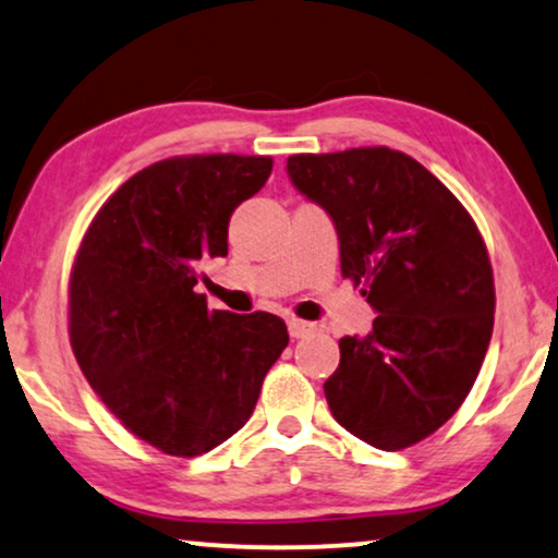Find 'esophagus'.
I'll return each instance as SVG.
<instances>
[{"label":"esophagus","instance_id":"1","mask_svg":"<svg viewBox=\"0 0 558 558\" xmlns=\"http://www.w3.org/2000/svg\"><path fill=\"white\" fill-rule=\"evenodd\" d=\"M316 329V324H311V322H303V318H288V331H291V337L293 339H303V337H308L311 331Z\"/></svg>","mask_w":558,"mask_h":558}]
</instances>
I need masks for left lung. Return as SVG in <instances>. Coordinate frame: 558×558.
I'll return each mask as SVG.
<instances>
[{
  "label": "left lung",
  "mask_w": 558,
  "mask_h": 558,
  "mask_svg": "<svg viewBox=\"0 0 558 558\" xmlns=\"http://www.w3.org/2000/svg\"><path fill=\"white\" fill-rule=\"evenodd\" d=\"M288 175L329 214L341 275L380 314L367 337L339 339L324 383L331 415L369 447H413L459 411L487 354L485 240L439 178L390 147L291 155Z\"/></svg>",
  "instance_id": "1"
}]
</instances>
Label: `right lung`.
<instances>
[{"label": "right lung", "instance_id": "add662e5", "mask_svg": "<svg viewBox=\"0 0 558 558\" xmlns=\"http://www.w3.org/2000/svg\"><path fill=\"white\" fill-rule=\"evenodd\" d=\"M267 155H181L122 183L88 225L69 280L81 373L130 434L198 457L255 411L288 347L283 318L229 314L193 291L198 263L227 255L229 217L263 189Z\"/></svg>", "mask_w": 558, "mask_h": 558}]
</instances>
